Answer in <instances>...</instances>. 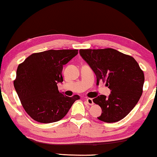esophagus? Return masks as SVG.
Instances as JSON below:
<instances>
[{
  "mask_svg": "<svg viewBox=\"0 0 157 157\" xmlns=\"http://www.w3.org/2000/svg\"><path fill=\"white\" fill-rule=\"evenodd\" d=\"M86 102H87V103L88 105H94V101H93V99L92 98H88L86 99Z\"/></svg>",
  "mask_w": 157,
  "mask_h": 157,
  "instance_id": "1",
  "label": "esophagus"
}]
</instances>
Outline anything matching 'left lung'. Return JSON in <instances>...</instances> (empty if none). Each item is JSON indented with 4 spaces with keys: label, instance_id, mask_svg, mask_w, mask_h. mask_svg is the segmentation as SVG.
<instances>
[{
    "label": "left lung",
    "instance_id": "obj_1",
    "mask_svg": "<svg viewBox=\"0 0 157 157\" xmlns=\"http://www.w3.org/2000/svg\"><path fill=\"white\" fill-rule=\"evenodd\" d=\"M83 59L96 76L97 83L106 81L108 98L101 95L93 99L102 109L98 119L115 122L128 115L142 94L144 76L133 57L114 49H80Z\"/></svg>",
    "mask_w": 157,
    "mask_h": 157
}]
</instances>
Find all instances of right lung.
Segmentation results:
<instances>
[{"label":"right lung","mask_w":157,"mask_h":157,"mask_svg":"<svg viewBox=\"0 0 157 157\" xmlns=\"http://www.w3.org/2000/svg\"><path fill=\"white\" fill-rule=\"evenodd\" d=\"M78 54L77 49L47 50L28 56L18 66L14 86L26 113L35 121L51 123L62 120L80 96L59 93L63 66Z\"/></svg>","instance_id":"obj_1"}]
</instances>
